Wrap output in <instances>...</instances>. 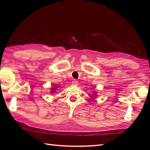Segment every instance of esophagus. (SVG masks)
Segmentation results:
<instances>
[{
	"mask_svg": "<svg viewBox=\"0 0 150 150\" xmlns=\"http://www.w3.org/2000/svg\"><path fill=\"white\" fill-rule=\"evenodd\" d=\"M72 84H74V85H77L78 84V81L76 80V79H74V80L72 81Z\"/></svg>",
	"mask_w": 150,
	"mask_h": 150,
	"instance_id": "esophagus-1",
	"label": "esophagus"
}]
</instances>
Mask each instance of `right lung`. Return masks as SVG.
<instances>
[{"label": "right lung", "mask_w": 150, "mask_h": 150, "mask_svg": "<svg viewBox=\"0 0 150 150\" xmlns=\"http://www.w3.org/2000/svg\"><path fill=\"white\" fill-rule=\"evenodd\" d=\"M52 90H53V91H55V90H56V88H52ZM52 92H53V91H52Z\"/></svg>", "instance_id": "obj_1"}]
</instances>
